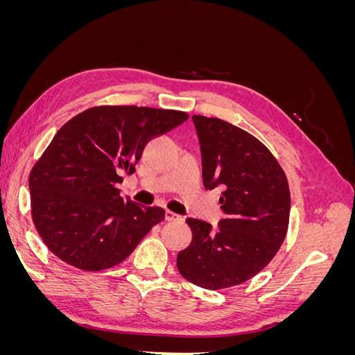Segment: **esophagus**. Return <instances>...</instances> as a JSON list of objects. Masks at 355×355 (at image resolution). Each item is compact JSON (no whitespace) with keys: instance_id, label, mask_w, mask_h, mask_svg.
Segmentation results:
<instances>
[{"instance_id":"1","label":"esophagus","mask_w":355,"mask_h":355,"mask_svg":"<svg viewBox=\"0 0 355 355\" xmlns=\"http://www.w3.org/2000/svg\"><path fill=\"white\" fill-rule=\"evenodd\" d=\"M179 219H180L179 214L170 211V210H166V220L167 222H175V220H179Z\"/></svg>"}]
</instances>
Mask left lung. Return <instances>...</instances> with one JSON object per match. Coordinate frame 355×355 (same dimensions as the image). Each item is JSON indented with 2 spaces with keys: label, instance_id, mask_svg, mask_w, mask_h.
Wrapping results in <instances>:
<instances>
[{
  "label": "left lung",
  "instance_id": "1",
  "mask_svg": "<svg viewBox=\"0 0 355 355\" xmlns=\"http://www.w3.org/2000/svg\"><path fill=\"white\" fill-rule=\"evenodd\" d=\"M206 189L223 188L227 218L216 231L188 218L191 244L176 265L189 283L220 290L250 280L272 261L286 239L290 189L284 170L259 139L220 120L194 115Z\"/></svg>",
  "mask_w": 355,
  "mask_h": 355
}]
</instances>
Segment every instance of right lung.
<instances>
[{"instance_id":"right-lung-1","label":"right lung","mask_w":355,"mask_h":355,"mask_svg":"<svg viewBox=\"0 0 355 355\" xmlns=\"http://www.w3.org/2000/svg\"><path fill=\"white\" fill-rule=\"evenodd\" d=\"M187 120L182 111L105 105L63 124L29 175L31 216L47 249L81 271L130 256L166 213L124 200L116 184L151 139Z\"/></svg>"}]
</instances>
